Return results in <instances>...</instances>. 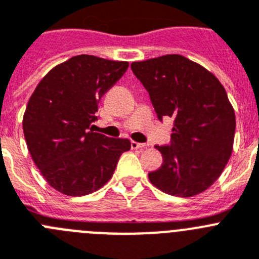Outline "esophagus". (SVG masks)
<instances>
[{
	"instance_id": "esophagus-1",
	"label": "esophagus",
	"mask_w": 259,
	"mask_h": 259,
	"mask_svg": "<svg viewBox=\"0 0 259 259\" xmlns=\"http://www.w3.org/2000/svg\"><path fill=\"white\" fill-rule=\"evenodd\" d=\"M148 145H146V143H139V142H136V141H133L132 142V148H134V150H137V148H145L147 147Z\"/></svg>"
}]
</instances>
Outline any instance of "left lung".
I'll use <instances>...</instances> for the list:
<instances>
[{
	"mask_svg": "<svg viewBox=\"0 0 259 259\" xmlns=\"http://www.w3.org/2000/svg\"><path fill=\"white\" fill-rule=\"evenodd\" d=\"M157 118L172 117L170 145L155 146L163 155L148 179L159 190L193 197L222 175L233 148L236 117L223 84L199 64L180 55L133 62Z\"/></svg>",
	"mask_w": 259,
	"mask_h": 259,
	"instance_id": "left-lung-1",
	"label": "left lung"
}]
</instances>
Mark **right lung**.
<instances>
[{
	"instance_id": "obj_1",
	"label": "right lung",
	"mask_w": 259,
	"mask_h": 259,
	"mask_svg": "<svg viewBox=\"0 0 259 259\" xmlns=\"http://www.w3.org/2000/svg\"><path fill=\"white\" fill-rule=\"evenodd\" d=\"M127 67L126 61L74 56L36 86L23 116L24 138L33 163L57 192L69 197L96 192L132 147L129 139L90 130L102 96Z\"/></svg>"
}]
</instances>
